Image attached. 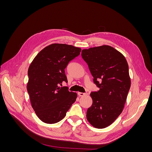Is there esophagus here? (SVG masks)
Returning <instances> with one entry per match:
<instances>
[{
    "label": "esophagus",
    "instance_id": "obj_1",
    "mask_svg": "<svg viewBox=\"0 0 152 152\" xmlns=\"http://www.w3.org/2000/svg\"><path fill=\"white\" fill-rule=\"evenodd\" d=\"M77 94H78V96H85V95H86V94H87L86 93H80V92H79V93H78Z\"/></svg>",
    "mask_w": 152,
    "mask_h": 152
}]
</instances>
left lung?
<instances>
[{
	"label": "left lung",
	"mask_w": 152,
	"mask_h": 152,
	"mask_svg": "<svg viewBox=\"0 0 152 152\" xmlns=\"http://www.w3.org/2000/svg\"><path fill=\"white\" fill-rule=\"evenodd\" d=\"M81 55L99 88L90 94L93 104L86 117L93 127L103 129L111 125L124 109L131 87L128 64L121 53L107 45L83 49Z\"/></svg>",
	"instance_id": "obj_1"
}]
</instances>
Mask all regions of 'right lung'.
I'll list each match as a JSON object with an SVG mask.
<instances>
[{"label":"right lung","instance_id":"add662e5","mask_svg":"<svg viewBox=\"0 0 152 152\" xmlns=\"http://www.w3.org/2000/svg\"><path fill=\"white\" fill-rule=\"evenodd\" d=\"M80 51V48L72 45L52 44L41 50L31 63L27 91L32 108L43 122L61 121L75 102L77 93L59 85L67 82L65 69Z\"/></svg>","mask_w":152,"mask_h":152}]
</instances>
